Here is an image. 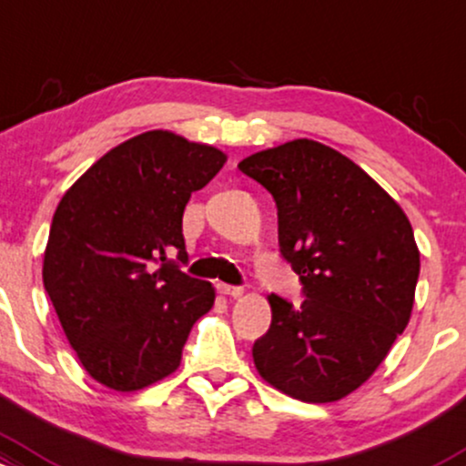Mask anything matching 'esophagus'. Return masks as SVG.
<instances>
[{
    "label": "esophagus",
    "instance_id": "34e87169",
    "mask_svg": "<svg viewBox=\"0 0 466 466\" xmlns=\"http://www.w3.org/2000/svg\"><path fill=\"white\" fill-rule=\"evenodd\" d=\"M217 289L221 291L223 296H234V299H237V296H241L243 294V288H238V285H228V283H218L217 285Z\"/></svg>",
    "mask_w": 466,
    "mask_h": 466
}]
</instances>
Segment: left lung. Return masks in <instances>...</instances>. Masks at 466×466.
Returning a JSON list of instances; mask_svg holds the SVG:
<instances>
[{
	"mask_svg": "<svg viewBox=\"0 0 466 466\" xmlns=\"http://www.w3.org/2000/svg\"><path fill=\"white\" fill-rule=\"evenodd\" d=\"M272 194L279 245L305 300L269 294L258 374L303 402L345 398L376 371L413 308L420 254L400 206L345 155L296 139L238 163Z\"/></svg>",
	"mask_w": 466,
	"mask_h": 466,
	"instance_id": "obj_1",
	"label": "left lung"
}]
</instances>
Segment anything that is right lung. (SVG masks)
I'll return each instance as SVG.
<instances>
[{
    "instance_id": "obj_1",
    "label": "right lung",
    "mask_w": 466,
    "mask_h": 466,
    "mask_svg": "<svg viewBox=\"0 0 466 466\" xmlns=\"http://www.w3.org/2000/svg\"><path fill=\"white\" fill-rule=\"evenodd\" d=\"M223 163L217 147L150 130L112 147L61 198L44 288L101 385L137 391L170 376L192 325L212 309V283L178 260H187L183 209Z\"/></svg>"
}]
</instances>
